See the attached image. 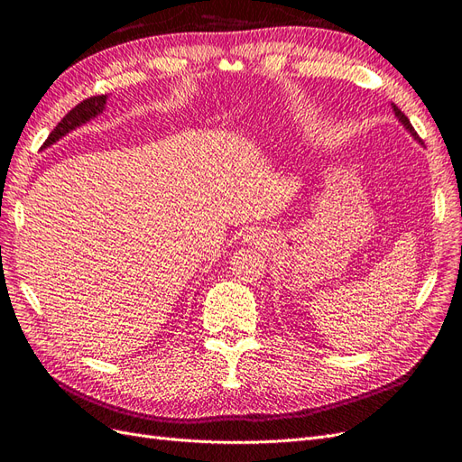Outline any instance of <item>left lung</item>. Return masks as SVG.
I'll use <instances>...</instances> for the list:
<instances>
[{
    "label": "left lung",
    "mask_w": 462,
    "mask_h": 462,
    "mask_svg": "<svg viewBox=\"0 0 462 462\" xmlns=\"http://www.w3.org/2000/svg\"><path fill=\"white\" fill-rule=\"evenodd\" d=\"M393 112H394V116H397L399 117V122L408 129V131H411V135L420 143V137H418V134H416V131H414V127H412V124H411V120H408V117L397 108V106H394V104H393Z\"/></svg>",
    "instance_id": "8db88e82"
}]
</instances>
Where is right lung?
I'll return each mask as SVG.
<instances>
[{
	"label": "right lung",
	"instance_id": "obj_1",
	"mask_svg": "<svg viewBox=\"0 0 462 462\" xmlns=\"http://www.w3.org/2000/svg\"><path fill=\"white\" fill-rule=\"evenodd\" d=\"M106 98H108L106 95H100V97H90L81 104H77L71 112L65 114L63 120L56 125V129L51 131L50 137L44 143V147H50V144H54L58 139L68 135L75 127L87 124L88 120H92V117H97L104 110V106H106Z\"/></svg>",
	"mask_w": 462,
	"mask_h": 462
}]
</instances>
